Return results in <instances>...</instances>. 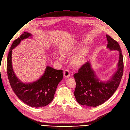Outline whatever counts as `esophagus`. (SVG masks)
Here are the masks:
<instances>
[{
  "mask_svg": "<svg viewBox=\"0 0 130 130\" xmlns=\"http://www.w3.org/2000/svg\"><path fill=\"white\" fill-rule=\"evenodd\" d=\"M63 73H64V76L66 78H68L70 76V73L68 70H67V69L65 70Z\"/></svg>",
  "mask_w": 130,
  "mask_h": 130,
  "instance_id": "esophagus-1",
  "label": "esophagus"
}]
</instances>
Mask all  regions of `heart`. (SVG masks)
Listing matches in <instances>:
<instances>
[{"label": "heart", "mask_w": 130, "mask_h": 130, "mask_svg": "<svg viewBox=\"0 0 130 130\" xmlns=\"http://www.w3.org/2000/svg\"><path fill=\"white\" fill-rule=\"evenodd\" d=\"M79 47V44H75L73 46L66 45L62 49L61 54L64 56H70L73 55L74 53L76 51L77 49ZM87 51L85 49L82 50L72 60V64L75 67L81 66L84 62V56L86 54ZM57 59L60 61L62 60V58L60 56H57Z\"/></svg>", "instance_id": "obj_1"}]
</instances>
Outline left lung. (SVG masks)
Here are the masks:
<instances>
[{"instance_id":"left-lung-1","label":"left lung","mask_w":130,"mask_h":130,"mask_svg":"<svg viewBox=\"0 0 130 130\" xmlns=\"http://www.w3.org/2000/svg\"><path fill=\"white\" fill-rule=\"evenodd\" d=\"M107 48L119 52L118 70L110 80L104 82L96 77L89 62H86L73 75L76 82L74 96L82 105L96 107L104 104L115 93L121 82L124 72L123 56L119 43L106 35Z\"/></svg>"}]
</instances>
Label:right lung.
<instances>
[{
  "instance_id": "right-lung-1",
  "label": "right lung",
  "mask_w": 130,
  "mask_h": 130,
  "mask_svg": "<svg viewBox=\"0 0 130 130\" xmlns=\"http://www.w3.org/2000/svg\"><path fill=\"white\" fill-rule=\"evenodd\" d=\"M31 36L24 32L12 44L7 56V73L10 86L17 96L27 105L37 108L45 106L53 101L58 84L63 79V73L62 70L47 66L43 75L32 83H23L16 76L12 66V49L22 40Z\"/></svg>"
}]
</instances>
